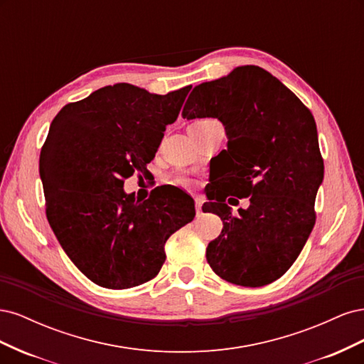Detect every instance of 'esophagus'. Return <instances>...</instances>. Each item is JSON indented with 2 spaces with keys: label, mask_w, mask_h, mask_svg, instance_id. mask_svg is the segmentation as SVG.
Returning a JSON list of instances; mask_svg holds the SVG:
<instances>
[{
  "label": "esophagus",
  "mask_w": 364,
  "mask_h": 364,
  "mask_svg": "<svg viewBox=\"0 0 364 364\" xmlns=\"http://www.w3.org/2000/svg\"><path fill=\"white\" fill-rule=\"evenodd\" d=\"M202 205H203L202 197H196V213H197V215L202 214Z\"/></svg>",
  "instance_id": "1"
}]
</instances>
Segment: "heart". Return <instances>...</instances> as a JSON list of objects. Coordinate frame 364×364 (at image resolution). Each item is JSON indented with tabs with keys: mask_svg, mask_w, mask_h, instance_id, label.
<instances>
[{
	"mask_svg": "<svg viewBox=\"0 0 364 364\" xmlns=\"http://www.w3.org/2000/svg\"><path fill=\"white\" fill-rule=\"evenodd\" d=\"M203 121H209V119H200V121H196V123H203ZM178 182H179L181 185H188V183H190V179H186V178H181Z\"/></svg>",
	"mask_w": 364,
	"mask_h": 364,
	"instance_id": "b5f03b06",
	"label": "heart"
}]
</instances>
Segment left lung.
Masks as SVG:
<instances>
[{
	"label": "left lung",
	"instance_id": "obj_1",
	"mask_svg": "<svg viewBox=\"0 0 364 364\" xmlns=\"http://www.w3.org/2000/svg\"><path fill=\"white\" fill-rule=\"evenodd\" d=\"M182 117L222 121L228 150L220 153L218 183L251 202L234 215L224 203L227 193H209L206 208L223 222L206 249L209 266L243 287L277 281L299 257L316 222L323 161L311 112L277 77L245 65L194 86Z\"/></svg>",
	"mask_w": 364,
	"mask_h": 364
}]
</instances>
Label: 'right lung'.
Here are the masks:
<instances>
[{"label":"right lung","instance_id":"add662e5","mask_svg":"<svg viewBox=\"0 0 364 364\" xmlns=\"http://www.w3.org/2000/svg\"><path fill=\"white\" fill-rule=\"evenodd\" d=\"M190 90L159 95L117 83L53 119L39 159L47 218L74 266L100 287L132 289L155 278L165 241L196 215L183 193L185 200L167 188L136 200L123 190L155 158Z\"/></svg>","mask_w":364,"mask_h":364}]
</instances>
